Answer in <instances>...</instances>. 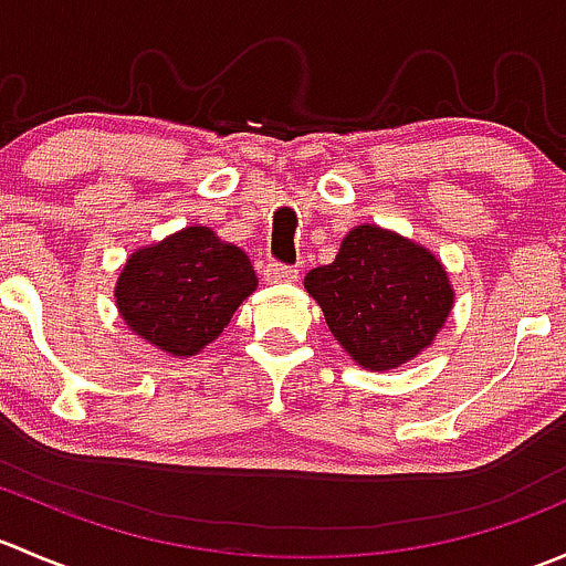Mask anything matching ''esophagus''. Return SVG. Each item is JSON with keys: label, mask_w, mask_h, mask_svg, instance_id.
Masks as SVG:
<instances>
[{"label": "esophagus", "mask_w": 566, "mask_h": 566, "mask_svg": "<svg viewBox=\"0 0 566 566\" xmlns=\"http://www.w3.org/2000/svg\"><path fill=\"white\" fill-rule=\"evenodd\" d=\"M262 276H265V282H295V279H298V271H295L293 265H282V262L271 260L262 268Z\"/></svg>", "instance_id": "obj_1"}]
</instances>
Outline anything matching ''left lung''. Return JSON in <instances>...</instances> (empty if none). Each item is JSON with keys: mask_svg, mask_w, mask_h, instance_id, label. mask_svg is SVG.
<instances>
[{"mask_svg": "<svg viewBox=\"0 0 566 566\" xmlns=\"http://www.w3.org/2000/svg\"><path fill=\"white\" fill-rule=\"evenodd\" d=\"M304 287L347 356L375 373L430 347L454 304L441 260L375 224L347 232L336 260L312 268Z\"/></svg>", "mask_w": 566, "mask_h": 566, "instance_id": "8db88e82", "label": "left lung"}]
</instances>
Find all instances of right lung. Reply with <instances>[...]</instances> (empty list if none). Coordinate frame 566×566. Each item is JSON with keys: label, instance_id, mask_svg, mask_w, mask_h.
Segmentation results:
<instances>
[{"label": "right lung", "instance_id": "right-lung-1", "mask_svg": "<svg viewBox=\"0 0 566 566\" xmlns=\"http://www.w3.org/2000/svg\"><path fill=\"white\" fill-rule=\"evenodd\" d=\"M256 290L247 251L210 227H186L136 249L119 271L114 298L136 336L169 356H197L230 325Z\"/></svg>", "mask_w": 566, "mask_h": 566}]
</instances>
